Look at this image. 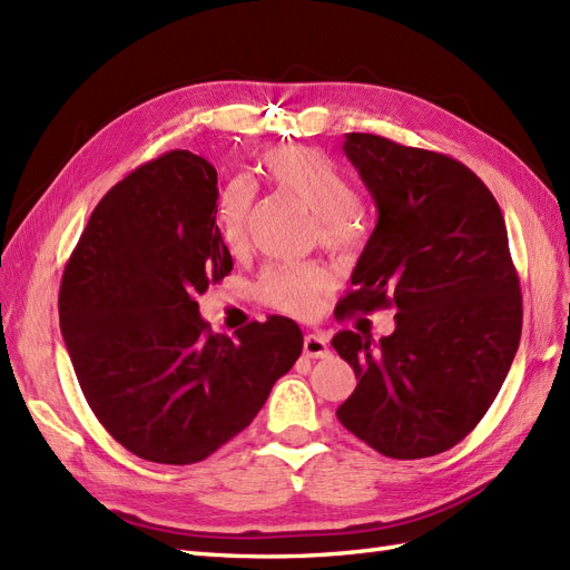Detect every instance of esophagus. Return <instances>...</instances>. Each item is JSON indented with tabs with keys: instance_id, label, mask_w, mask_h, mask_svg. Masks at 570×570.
<instances>
[{
	"instance_id": "34e87169",
	"label": "esophagus",
	"mask_w": 570,
	"mask_h": 570,
	"mask_svg": "<svg viewBox=\"0 0 570 570\" xmlns=\"http://www.w3.org/2000/svg\"><path fill=\"white\" fill-rule=\"evenodd\" d=\"M303 354L311 356V358H325V356L330 354V344H327L325 334H320V332L305 334V340H303Z\"/></svg>"
}]
</instances>
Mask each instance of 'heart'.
<instances>
[{
    "label": "heart",
    "instance_id": "obj_1",
    "mask_svg": "<svg viewBox=\"0 0 570 570\" xmlns=\"http://www.w3.org/2000/svg\"><path fill=\"white\" fill-rule=\"evenodd\" d=\"M259 166L276 187L315 212L317 240L330 250H352L361 240L358 195L327 154L311 146H279L262 156ZM253 199L255 189L245 178L230 180L218 197L216 230L230 253H240L247 243ZM332 286L334 274L320 262H284L262 272L257 294L274 311L311 317Z\"/></svg>",
    "mask_w": 570,
    "mask_h": 570
}]
</instances>
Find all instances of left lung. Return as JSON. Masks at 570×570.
Returning a JSON list of instances; mask_svg holds the SVG:
<instances>
[{"mask_svg": "<svg viewBox=\"0 0 570 570\" xmlns=\"http://www.w3.org/2000/svg\"><path fill=\"white\" fill-rule=\"evenodd\" d=\"M377 224L340 301V320L395 308L377 346L332 337L356 390L337 419L395 460L458 445L499 395L522 332L520 279L491 189L460 160L377 135H346Z\"/></svg>", "mask_w": 570, "mask_h": 570, "instance_id": "8db88e82", "label": "left lung"}]
</instances>
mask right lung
Segmentation results:
<instances>
[{"mask_svg":"<svg viewBox=\"0 0 570 570\" xmlns=\"http://www.w3.org/2000/svg\"><path fill=\"white\" fill-rule=\"evenodd\" d=\"M216 168L183 149L139 166L98 202L60 284V327L106 431L137 458L195 464L238 435L303 352L272 315L233 340L199 317L233 269L216 230Z\"/></svg>","mask_w":570,"mask_h":570,"instance_id":"add662e5","label":"right lung"}]
</instances>
